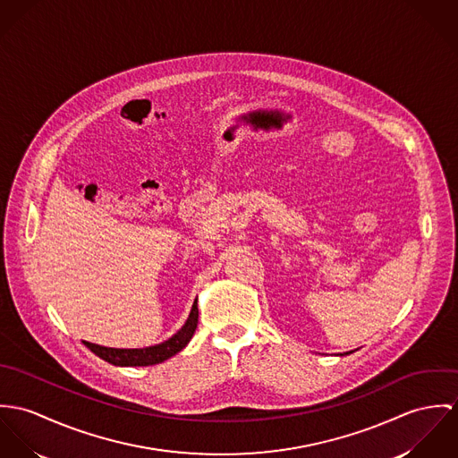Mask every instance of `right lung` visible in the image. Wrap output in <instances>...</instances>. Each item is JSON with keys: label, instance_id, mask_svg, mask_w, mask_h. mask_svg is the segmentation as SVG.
<instances>
[{"label": "right lung", "instance_id": "obj_1", "mask_svg": "<svg viewBox=\"0 0 458 458\" xmlns=\"http://www.w3.org/2000/svg\"><path fill=\"white\" fill-rule=\"evenodd\" d=\"M197 323H199V305L193 304L190 318L186 319V323L182 325V328L174 334L168 341L149 346V348H135V350H119V348H105L98 346L93 343H86L84 344L95 353L100 356L105 361L112 363V365H119V367H146V365H156L161 363L165 360H168L170 356L177 355L181 350L186 348V344L191 341L195 330H197Z\"/></svg>", "mask_w": 458, "mask_h": 458}]
</instances>
